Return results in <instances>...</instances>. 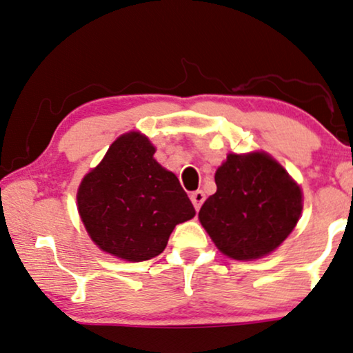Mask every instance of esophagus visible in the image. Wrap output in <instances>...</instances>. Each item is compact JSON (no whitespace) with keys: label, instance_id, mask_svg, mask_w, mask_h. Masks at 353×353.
<instances>
[{"label":"esophagus","instance_id":"obj_1","mask_svg":"<svg viewBox=\"0 0 353 353\" xmlns=\"http://www.w3.org/2000/svg\"><path fill=\"white\" fill-rule=\"evenodd\" d=\"M190 200H192V203H194L195 210H199L200 207H202V203H203V200H205V194H203L202 190L192 192V194H190Z\"/></svg>","mask_w":353,"mask_h":353}]
</instances>
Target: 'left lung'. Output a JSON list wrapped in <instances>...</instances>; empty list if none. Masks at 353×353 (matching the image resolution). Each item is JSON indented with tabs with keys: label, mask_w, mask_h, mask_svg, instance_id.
I'll return each instance as SVG.
<instances>
[{
	"label": "left lung",
	"mask_w": 353,
	"mask_h": 353,
	"mask_svg": "<svg viewBox=\"0 0 353 353\" xmlns=\"http://www.w3.org/2000/svg\"><path fill=\"white\" fill-rule=\"evenodd\" d=\"M215 182L216 192L205 200L199 218L226 256L238 261L265 256L296 226L301 190L269 154H228Z\"/></svg>",
	"instance_id": "left-lung-1"
}]
</instances>
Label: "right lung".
<instances>
[{"label":"right lung","mask_w":353,"mask_h":353,"mask_svg":"<svg viewBox=\"0 0 353 353\" xmlns=\"http://www.w3.org/2000/svg\"><path fill=\"white\" fill-rule=\"evenodd\" d=\"M153 154L146 137L122 135L78 190L79 215L91 239L125 261L161 254L174 226L195 215L179 179Z\"/></svg>","instance_id":"right-lung-1"}]
</instances>
